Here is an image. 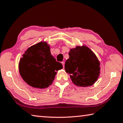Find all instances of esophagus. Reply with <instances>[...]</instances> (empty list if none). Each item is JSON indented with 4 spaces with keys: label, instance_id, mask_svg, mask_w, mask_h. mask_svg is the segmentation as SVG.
I'll use <instances>...</instances> for the list:
<instances>
[{
    "label": "esophagus",
    "instance_id": "34e87169",
    "mask_svg": "<svg viewBox=\"0 0 123 123\" xmlns=\"http://www.w3.org/2000/svg\"><path fill=\"white\" fill-rule=\"evenodd\" d=\"M61 63L62 64V66H63V67L64 68V62H62Z\"/></svg>",
    "mask_w": 123,
    "mask_h": 123
}]
</instances>
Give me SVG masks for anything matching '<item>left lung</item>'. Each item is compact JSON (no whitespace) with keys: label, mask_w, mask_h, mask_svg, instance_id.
Instances as JSON below:
<instances>
[{"label":"left lung","mask_w":123,"mask_h":123,"mask_svg":"<svg viewBox=\"0 0 123 123\" xmlns=\"http://www.w3.org/2000/svg\"><path fill=\"white\" fill-rule=\"evenodd\" d=\"M69 55L64 69L70 75L73 83L79 87H88L94 84L100 73V64L94 52L83 45L70 49Z\"/></svg>","instance_id":"1"}]
</instances>
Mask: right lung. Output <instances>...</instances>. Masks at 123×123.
Wrapping results in <instances>:
<instances>
[{"mask_svg": "<svg viewBox=\"0 0 123 123\" xmlns=\"http://www.w3.org/2000/svg\"><path fill=\"white\" fill-rule=\"evenodd\" d=\"M18 68L20 76L27 84L34 88L44 89L52 84L56 72L63 66L51 54L50 45L42 41L24 52Z\"/></svg>", "mask_w": 123, "mask_h": 123, "instance_id": "add662e5", "label": "right lung"}]
</instances>
